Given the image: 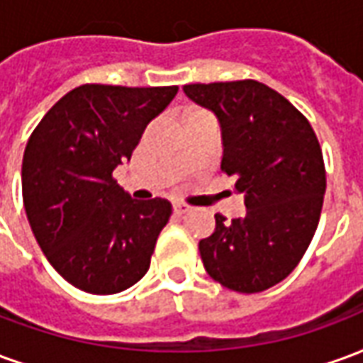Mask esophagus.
Returning <instances> with one entry per match:
<instances>
[{
  "label": "esophagus",
  "instance_id": "34e87169",
  "mask_svg": "<svg viewBox=\"0 0 363 363\" xmlns=\"http://www.w3.org/2000/svg\"><path fill=\"white\" fill-rule=\"evenodd\" d=\"M173 210H174V213H177V216H184V213L190 212V206L184 204V202H174Z\"/></svg>",
  "mask_w": 363,
  "mask_h": 363
}]
</instances>
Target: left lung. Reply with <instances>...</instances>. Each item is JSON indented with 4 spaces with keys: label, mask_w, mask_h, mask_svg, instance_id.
I'll use <instances>...</instances> for the list:
<instances>
[{
    "label": "left lung",
    "mask_w": 363,
    "mask_h": 363,
    "mask_svg": "<svg viewBox=\"0 0 363 363\" xmlns=\"http://www.w3.org/2000/svg\"><path fill=\"white\" fill-rule=\"evenodd\" d=\"M189 99L218 116L221 171L245 194L243 218L216 213L200 241L206 272L239 294H259L291 274L319 225L327 173L309 120L278 91L255 79L192 83Z\"/></svg>",
    "instance_id": "left-lung-1"
}]
</instances>
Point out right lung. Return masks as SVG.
I'll use <instances>...</instances> for the list:
<instances>
[{
    "mask_svg": "<svg viewBox=\"0 0 363 363\" xmlns=\"http://www.w3.org/2000/svg\"><path fill=\"white\" fill-rule=\"evenodd\" d=\"M179 87H75L44 114L23 155V204L56 272L87 294L124 291L147 272L165 198L135 200L112 171Z\"/></svg>",
    "mask_w": 363,
    "mask_h": 363,
    "instance_id": "add662e5",
    "label": "right lung"
}]
</instances>
